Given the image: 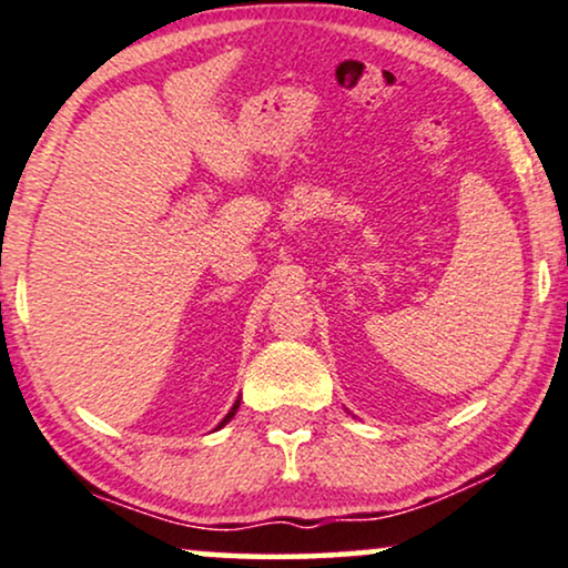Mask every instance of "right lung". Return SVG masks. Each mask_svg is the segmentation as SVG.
Returning <instances> with one entry per match:
<instances>
[{"instance_id":"obj_1","label":"right lung","mask_w":568,"mask_h":568,"mask_svg":"<svg viewBox=\"0 0 568 568\" xmlns=\"http://www.w3.org/2000/svg\"><path fill=\"white\" fill-rule=\"evenodd\" d=\"M237 407H240V402H237V404H234V407H232V412H230V415H226V417H224V423H230V419L234 417V412H237ZM224 423H221V425H224ZM221 425H219V428H221Z\"/></svg>"}]
</instances>
